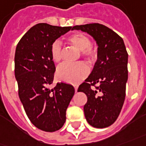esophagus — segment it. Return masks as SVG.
Returning <instances> with one entry per match:
<instances>
[{"instance_id": "esophagus-1", "label": "esophagus", "mask_w": 146, "mask_h": 146, "mask_svg": "<svg viewBox=\"0 0 146 146\" xmlns=\"http://www.w3.org/2000/svg\"><path fill=\"white\" fill-rule=\"evenodd\" d=\"M77 88H78V86H77V85H75V86H74V89H75V91H76V92L77 91Z\"/></svg>"}]
</instances>
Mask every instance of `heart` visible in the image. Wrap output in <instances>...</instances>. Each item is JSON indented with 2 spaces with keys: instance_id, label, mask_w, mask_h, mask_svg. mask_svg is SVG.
I'll return each mask as SVG.
<instances>
[{
  "instance_id": "heart-1",
  "label": "heart",
  "mask_w": 146,
  "mask_h": 146,
  "mask_svg": "<svg viewBox=\"0 0 146 146\" xmlns=\"http://www.w3.org/2000/svg\"><path fill=\"white\" fill-rule=\"evenodd\" d=\"M68 43L80 50L81 55L89 60H95L98 56V50L90 44V38L82 33H74L67 37ZM51 56L52 60L59 63L62 57V48L60 43L56 40L51 46ZM90 73L88 65L84 62H78L74 65H63L57 69L58 79L70 84H77L84 80Z\"/></svg>"
}]
</instances>
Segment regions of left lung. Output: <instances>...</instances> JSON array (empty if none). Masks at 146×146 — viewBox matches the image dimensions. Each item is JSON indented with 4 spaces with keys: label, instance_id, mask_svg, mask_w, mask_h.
I'll return each mask as SVG.
<instances>
[{
    "label": "left lung",
    "instance_id": "left-lung-1",
    "mask_svg": "<svg viewBox=\"0 0 146 146\" xmlns=\"http://www.w3.org/2000/svg\"><path fill=\"white\" fill-rule=\"evenodd\" d=\"M94 37L98 44V60L78 92L87 96L84 106L86 121L93 127L106 128L118 117L125 98L128 53L123 39L110 28L98 23L76 25ZM99 84V86H95ZM91 86L96 89L93 90Z\"/></svg>",
    "mask_w": 146,
    "mask_h": 146
}]
</instances>
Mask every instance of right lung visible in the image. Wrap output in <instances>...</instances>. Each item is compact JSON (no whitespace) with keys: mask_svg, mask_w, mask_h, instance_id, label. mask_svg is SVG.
Returning a JSON list of instances; mask_svg holds the SVG:
<instances>
[{"mask_svg":"<svg viewBox=\"0 0 146 146\" xmlns=\"http://www.w3.org/2000/svg\"><path fill=\"white\" fill-rule=\"evenodd\" d=\"M72 29L40 23L21 37L15 52V77L25 111L36 127L54 132L64 125L66 110L75 90L66 83H57L49 90L56 67L51 56L52 43Z\"/></svg>","mask_w":146,"mask_h":146,"instance_id":"obj_1","label":"right lung"}]
</instances>
